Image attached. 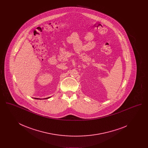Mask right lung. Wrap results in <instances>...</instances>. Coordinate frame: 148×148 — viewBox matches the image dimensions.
I'll list each match as a JSON object with an SVG mask.
<instances>
[{
	"label": "right lung",
	"instance_id": "1",
	"mask_svg": "<svg viewBox=\"0 0 148 148\" xmlns=\"http://www.w3.org/2000/svg\"><path fill=\"white\" fill-rule=\"evenodd\" d=\"M50 98V97H48V98H45V99H48V98ZM34 99H40L36 98H34Z\"/></svg>",
	"mask_w": 148,
	"mask_h": 148
}]
</instances>
